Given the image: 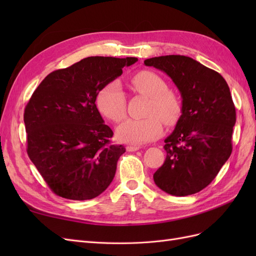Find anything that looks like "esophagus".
<instances>
[{"label":"esophagus","mask_w":256,"mask_h":256,"mask_svg":"<svg viewBox=\"0 0 256 256\" xmlns=\"http://www.w3.org/2000/svg\"><path fill=\"white\" fill-rule=\"evenodd\" d=\"M141 148V146H138V145H130V146H127V150L128 152H136V150H138Z\"/></svg>","instance_id":"esophagus-1"}]
</instances>
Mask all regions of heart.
<instances>
[{
  "label": "heart",
  "mask_w": 256,
  "mask_h": 256,
  "mask_svg": "<svg viewBox=\"0 0 256 256\" xmlns=\"http://www.w3.org/2000/svg\"><path fill=\"white\" fill-rule=\"evenodd\" d=\"M134 90L150 98L146 108L147 118L143 120H128L118 130V138L122 142L143 144L160 136L162 122L174 126L182 115V100L168 90L166 82L152 72L144 70L131 78ZM99 112L114 124H120L126 118V98L118 82L106 84L96 97Z\"/></svg>",
  "instance_id": "obj_1"
}]
</instances>
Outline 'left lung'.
<instances>
[{
    "mask_svg": "<svg viewBox=\"0 0 256 256\" xmlns=\"http://www.w3.org/2000/svg\"><path fill=\"white\" fill-rule=\"evenodd\" d=\"M166 72L180 90L182 115L166 140V158L154 182L175 196L194 194L206 188L232 154L236 110L223 76L184 56L144 60Z\"/></svg>",
    "mask_w": 256,
    "mask_h": 256,
    "instance_id": "1",
    "label": "left lung"
}]
</instances>
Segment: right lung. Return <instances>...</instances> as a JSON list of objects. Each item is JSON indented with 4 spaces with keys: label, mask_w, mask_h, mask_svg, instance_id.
I'll use <instances>...</instances> for the list:
<instances>
[{
    "label": "right lung",
    "mask_w": 256,
    "mask_h": 256,
    "mask_svg": "<svg viewBox=\"0 0 256 256\" xmlns=\"http://www.w3.org/2000/svg\"><path fill=\"white\" fill-rule=\"evenodd\" d=\"M136 58L90 56L49 74L24 110L26 152L56 196L85 200L112 182L126 152L111 143L113 131L96 106L99 90Z\"/></svg>",
    "instance_id": "add662e5"
}]
</instances>
